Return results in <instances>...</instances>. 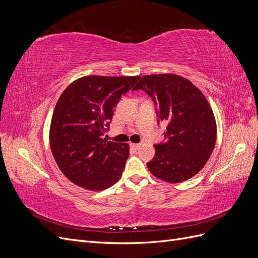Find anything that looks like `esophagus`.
Returning <instances> with one entry per match:
<instances>
[{
    "label": "esophagus",
    "instance_id": "34e87169",
    "mask_svg": "<svg viewBox=\"0 0 258 258\" xmlns=\"http://www.w3.org/2000/svg\"><path fill=\"white\" fill-rule=\"evenodd\" d=\"M141 145H142L141 143H132V144H131V147L135 148V150H139V148L141 147Z\"/></svg>",
    "mask_w": 258,
    "mask_h": 258
}]
</instances>
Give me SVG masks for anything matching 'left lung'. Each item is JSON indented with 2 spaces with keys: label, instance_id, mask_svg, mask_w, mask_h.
Listing matches in <instances>:
<instances>
[{
  "label": "left lung",
  "instance_id": "1",
  "mask_svg": "<svg viewBox=\"0 0 258 258\" xmlns=\"http://www.w3.org/2000/svg\"><path fill=\"white\" fill-rule=\"evenodd\" d=\"M154 101L157 122L167 123L166 141L155 145L147 168L168 183L186 181L205 167L216 141V122L208 100L196 86L175 74L145 75L134 87Z\"/></svg>",
  "mask_w": 258,
  "mask_h": 258
}]
</instances>
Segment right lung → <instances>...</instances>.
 Listing matches in <instances>:
<instances>
[{
	"instance_id": "obj_1",
	"label": "right lung",
	"mask_w": 258,
	"mask_h": 258,
	"mask_svg": "<svg viewBox=\"0 0 258 258\" xmlns=\"http://www.w3.org/2000/svg\"><path fill=\"white\" fill-rule=\"evenodd\" d=\"M140 76H85L62 92L52 114L49 143L59 169L88 190H103L121 176L129 145L106 141L114 107Z\"/></svg>"
}]
</instances>
